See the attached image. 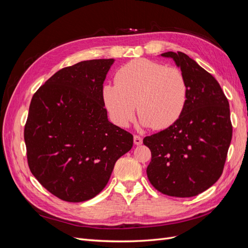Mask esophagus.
<instances>
[{
	"mask_svg": "<svg viewBox=\"0 0 248 248\" xmlns=\"http://www.w3.org/2000/svg\"><path fill=\"white\" fill-rule=\"evenodd\" d=\"M133 141L137 146H140V145L142 144V139L140 136H134L133 137Z\"/></svg>",
	"mask_w": 248,
	"mask_h": 248,
	"instance_id": "esophagus-1",
	"label": "esophagus"
}]
</instances>
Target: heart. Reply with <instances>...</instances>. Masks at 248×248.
<instances>
[{
	"label": "heart",
	"instance_id": "heart-1",
	"mask_svg": "<svg viewBox=\"0 0 248 248\" xmlns=\"http://www.w3.org/2000/svg\"><path fill=\"white\" fill-rule=\"evenodd\" d=\"M102 98L112 122L126 127L134 119L136 104L141 123L160 130L174 124L188 99V82L177 67L148 59H136L116 73V84H107Z\"/></svg>",
	"mask_w": 248,
	"mask_h": 248
}]
</instances>
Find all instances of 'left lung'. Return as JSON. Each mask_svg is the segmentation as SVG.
I'll list each match as a JSON object with an SVG mask.
<instances>
[{
  "instance_id": "8db88e82",
  "label": "left lung",
  "mask_w": 248,
  "mask_h": 248,
  "mask_svg": "<svg viewBox=\"0 0 248 248\" xmlns=\"http://www.w3.org/2000/svg\"><path fill=\"white\" fill-rule=\"evenodd\" d=\"M188 82V99L177 121L142 140L150 151V183L163 194L198 196L222 174L232 127L230 104L211 74L184 52L168 51Z\"/></svg>"
}]
</instances>
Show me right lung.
<instances>
[{
    "mask_svg": "<svg viewBox=\"0 0 248 248\" xmlns=\"http://www.w3.org/2000/svg\"><path fill=\"white\" fill-rule=\"evenodd\" d=\"M114 59L65 67L33 95L25 125L30 170L51 194L70 202L96 197L133 137L110 123L102 98Z\"/></svg>",
    "mask_w": 248,
    "mask_h": 248,
    "instance_id": "obj_1",
    "label": "right lung"
}]
</instances>
